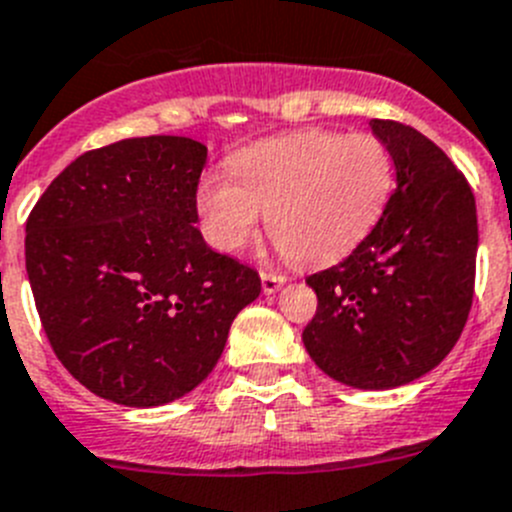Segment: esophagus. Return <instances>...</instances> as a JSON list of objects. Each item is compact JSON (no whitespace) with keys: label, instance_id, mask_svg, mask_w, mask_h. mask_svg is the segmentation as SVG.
I'll use <instances>...</instances> for the list:
<instances>
[{"label":"esophagus","instance_id":"34e87169","mask_svg":"<svg viewBox=\"0 0 512 512\" xmlns=\"http://www.w3.org/2000/svg\"><path fill=\"white\" fill-rule=\"evenodd\" d=\"M284 284H287V276L271 274V271H261V289H264V294H276Z\"/></svg>","mask_w":512,"mask_h":512}]
</instances>
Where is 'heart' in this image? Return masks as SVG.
<instances>
[{"label": "heart", "instance_id": "heart-1", "mask_svg": "<svg viewBox=\"0 0 512 512\" xmlns=\"http://www.w3.org/2000/svg\"><path fill=\"white\" fill-rule=\"evenodd\" d=\"M231 175L208 172L195 190L203 233L238 253L261 220L289 259L330 264L381 220L393 192V157L373 134L302 129L238 152Z\"/></svg>", "mask_w": 512, "mask_h": 512}]
</instances>
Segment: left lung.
<instances>
[{
    "label": "left lung",
    "mask_w": 512,
    "mask_h": 512,
    "mask_svg": "<svg viewBox=\"0 0 512 512\" xmlns=\"http://www.w3.org/2000/svg\"><path fill=\"white\" fill-rule=\"evenodd\" d=\"M396 187L381 220L348 259L312 274L317 314L302 332L322 373L363 391L406 386L437 368L475 294V195L421 131L373 119Z\"/></svg>",
    "instance_id": "8db88e82"
}]
</instances>
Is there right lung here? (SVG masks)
Here are the masks:
<instances>
[{
	"mask_svg": "<svg viewBox=\"0 0 512 512\" xmlns=\"http://www.w3.org/2000/svg\"><path fill=\"white\" fill-rule=\"evenodd\" d=\"M205 144L121 139L70 162L27 218L25 261L50 345L106 401L152 409L200 386L261 294L195 228Z\"/></svg>",
	"mask_w": 512,
	"mask_h": 512,
	"instance_id": "obj_1",
	"label": "right lung"
}]
</instances>
